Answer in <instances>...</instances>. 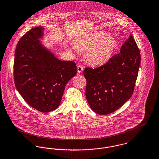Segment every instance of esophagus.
Segmentation results:
<instances>
[{
	"label": "esophagus",
	"instance_id": "34e87169",
	"mask_svg": "<svg viewBox=\"0 0 159 159\" xmlns=\"http://www.w3.org/2000/svg\"><path fill=\"white\" fill-rule=\"evenodd\" d=\"M77 72L79 73H81L84 71V68L82 66H78L77 67Z\"/></svg>",
	"mask_w": 159,
	"mask_h": 159
}]
</instances>
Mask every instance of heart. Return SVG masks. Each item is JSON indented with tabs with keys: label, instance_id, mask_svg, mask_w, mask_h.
Segmentation results:
<instances>
[{
	"label": "heart",
	"instance_id": "b5f03b06",
	"mask_svg": "<svg viewBox=\"0 0 159 159\" xmlns=\"http://www.w3.org/2000/svg\"><path fill=\"white\" fill-rule=\"evenodd\" d=\"M75 48L67 47L69 52L86 50L85 57L91 66H100L106 64L111 58L116 43L113 38L103 31H98L86 37L76 39L73 44Z\"/></svg>",
	"mask_w": 159,
	"mask_h": 159
}]
</instances>
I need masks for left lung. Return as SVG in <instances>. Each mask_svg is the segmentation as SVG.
<instances>
[{
    "instance_id": "1",
    "label": "left lung",
    "mask_w": 159,
    "mask_h": 159,
    "mask_svg": "<svg viewBox=\"0 0 159 159\" xmlns=\"http://www.w3.org/2000/svg\"><path fill=\"white\" fill-rule=\"evenodd\" d=\"M140 64V54L131 35L115 55L104 66L86 68V97L91 109L97 114L115 112L130 98Z\"/></svg>"
}]
</instances>
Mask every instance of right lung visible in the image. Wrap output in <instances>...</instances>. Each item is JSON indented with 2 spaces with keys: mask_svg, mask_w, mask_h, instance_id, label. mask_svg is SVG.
I'll list each match as a JSON object with an SVG mask.
<instances>
[{
  "mask_svg": "<svg viewBox=\"0 0 159 159\" xmlns=\"http://www.w3.org/2000/svg\"><path fill=\"white\" fill-rule=\"evenodd\" d=\"M44 28L38 26L19 40L15 52L14 76L20 94L41 112L59 106L68 82L77 73L73 61H61L42 41Z\"/></svg>",
  "mask_w": 159,
  "mask_h": 159,
  "instance_id": "add662e5",
  "label": "right lung"
}]
</instances>
